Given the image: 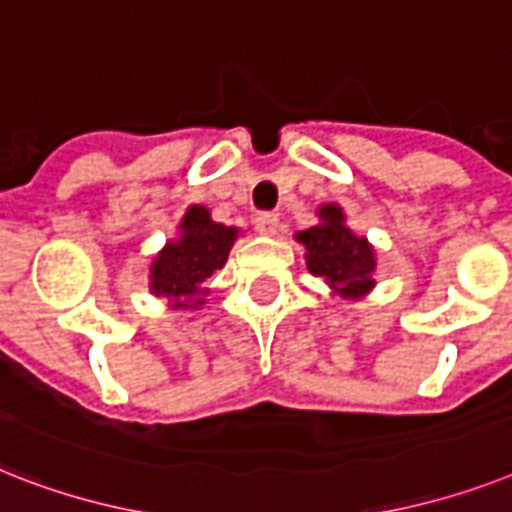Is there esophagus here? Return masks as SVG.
I'll list each match as a JSON object with an SVG mask.
<instances>
[{
    "label": "esophagus",
    "mask_w": 512,
    "mask_h": 512,
    "mask_svg": "<svg viewBox=\"0 0 512 512\" xmlns=\"http://www.w3.org/2000/svg\"><path fill=\"white\" fill-rule=\"evenodd\" d=\"M255 228L260 234H276L278 231V215L276 213H260L255 218Z\"/></svg>",
    "instance_id": "esophagus-1"
}]
</instances>
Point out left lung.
I'll return each instance as SVG.
<instances>
[{"instance_id":"1","label":"left lung","mask_w":512,"mask_h":512,"mask_svg":"<svg viewBox=\"0 0 512 512\" xmlns=\"http://www.w3.org/2000/svg\"><path fill=\"white\" fill-rule=\"evenodd\" d=\"M321 223L307 228L297 239L307 247V268L339 294L357 297L373 286L376 257L365 239L344 226V213L336 205L321 207Z\"/></svg>"}]
</instances>
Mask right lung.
I'll return each mask as SVG.
<instances>
[{
	"instance_id": "1",
	"label": "right lung",
	"mask_w": 512,
	"mask_h": 512,
	"mask_svg": "<svg viewBox=\"0 0 512 512\" xmlns=\"http://www.w3.org/2000/svg\"><path fill=\"white\" fill-rule=\"evenodd\" d=\"M236 239V228L210 218L205 207H189L181 220V239L170 242L152 263V292L173 299V307L202 305V284L223 268Z\"/></svg>"
}]
</instances>
